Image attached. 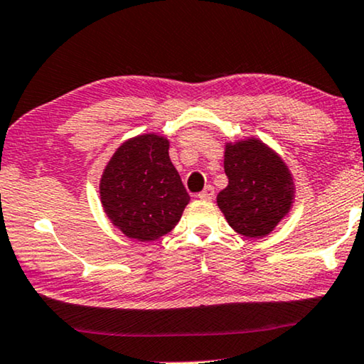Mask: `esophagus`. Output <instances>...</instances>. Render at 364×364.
I'll list each match as a JSON object with an SVG mask.
<instances>
[{"instance_id":"34e87169","label":"esophagus","mask_w":364,"mask_h":364,"mask_svg":"<svg viewBox=\"0 0 364 364\" xmlns=\"http://www.w3.org/2000/svg\"><path fill=\"white\" fill-rule=\"evenodd\" d=\"M198 198H200V200H205V201H213L215 200V190H213V186H206L205 190L198 195Z\"/></svg>"}]
</instances>
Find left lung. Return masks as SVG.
Segmentation results:
<instances>
[{
  "label": "left lung",
  "mask_w": 364,
  "mask_h": 364,
  "mask_svg": "<svg viewBox=\"0 0 364 364\" xmlns=\"http://www.w3.org/2000/svg\"><path fill=\"white\" fill-rule=\"evenodd\" d=\"M228 186L218 206L240 235L261 238L278 225L293 203L288 168L258 139L228 144L225 153Z\"/></svg>",
  "instance_id": "obj_1"
}]
</instances>
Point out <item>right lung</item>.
Masks as SVG:
<instances>
[{
  "mask_svg": "<svg viewBox=\"0 0 364 364\" xmlns=\"http://www.w3.org/2000/svg\"><path fill=\"white\" fill-rule=\"evenodd\" d=\"M168 148V139L156 134L133 138L121 144L105 169L101 203L129 238H161L178 225L190 201Z\"/></svg>",
  "mask_w": 364,
  "mask_h": 364,
  "instance_id": "obj_1",
  "label": "right lung"
}]
</instances>
